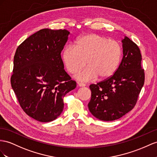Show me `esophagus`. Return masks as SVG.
<instances>
[{"label":"esophagus","mask_w":157,"mask_h":157,"mask_svg":"<svg viewBox=\"0 0 157 157\" xmlns=\"http://www.w3.org/2000/svg\"><path fill=\"white\" fill-rule=\"evenodd\" d=\"M78 86L79 87H85L86 84H84L83 83H80V82H78Z\"/></svg>","instance_id":"esophagus-1"}]
</instances>
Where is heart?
Wrapping results in <instances>:
<instances>
[{
  "mask_svg": "<svg viewBox=\"0 0 157 157\" xmlns=\"http://www.w3.org/2000/svg\"><path fill=\"white\" fill-rule=\"evenodd\" d=\"M121 44L115 40L97 34H87L78 37L74 46L63 48L62 59L71 74H75L86 64L87 67L76 75L80 81H93L99 78L106 79L118 69L122 58Z\"/></svg>",
  "mask_w": 157,
  "mask_h": 157,
  "instance_id": "b5f03b06",
  "label": "heart"
}]
</instances>
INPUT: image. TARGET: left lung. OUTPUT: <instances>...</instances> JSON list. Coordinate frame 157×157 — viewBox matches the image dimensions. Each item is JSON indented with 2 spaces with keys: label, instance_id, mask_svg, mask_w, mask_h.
Masks as SVG:
<instances>
[{
  "label": "left lung",
  "instance_id": "obj_1",
  "mask_svg": "<svg viewBox=\"0 0 157 157\" xmlns=\"http://www.w3.org/2000/svg\"><path fill=\"white\" fill-rule=\"evenodd\" d=\"M121 42L123 56L115 73L90 86L91 97L88 108L95 117L104 121L118 119L131 111L144 82L139 47L127 36Z\"/></svg>",
  "mask_w": 157,
  "mask_h": 157
}]
</instances>
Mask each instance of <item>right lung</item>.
Returning <instances> with one entry per match:
<instances>
[{
  "label": "right lung",
  "mask_w": 157,
  "mask_h": 157,
  "mask_svg": "<svg viewBox=\"0 0 157 157\" xmlns=\"http://www.w3.org/2000/svg\"><path fill=\"white\" fill-rule=\"evenodd\" d=\"M70 34L66 30H40L16 51L11 86L24 111L38 121L57 119L63 97L76 87L61 58Z\"/></svg>",
  "instance_id": "right-lung-1"
}]
</instances>
